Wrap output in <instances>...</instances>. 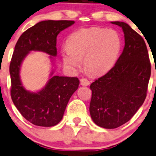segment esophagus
Segmentation results:
<instances>
[{
    "instance_id": "1",
    "label": "esophagus",
    "mask_w": 156,
    "mask_h": 156,
    "mask_svg": "<svg viewBox=\"0 0 156 156\" xmlns=\"http://www.w3.org/2000/svg\"><path fill=\"white\" fill-rule=\"evenodd\" d=\"M80 81H81V84L83 86H87L90 84V81L86 78H82L80 80Z\"/></svg>"
}]
</instances>
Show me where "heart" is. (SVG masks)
<instances>
[{
    "instance_id": "heart-1",
    "label": "heart",
    "mask_w": 156,
    "mask_h": 156,
    "mask_svg": "<svg viewBox=\"0 0 156 156\" xmlns=\"http://www.w3.org/2000/svg\"><path fill=\"white\" fill-rule=\"evenodd\" d=\"M62 50L66 66L71 69L84 66L89 73L100 75L106 73L117 62L122 49V38L116 30L103 28L82 29L72 33Z\"/></svg>"
}]
</instances>
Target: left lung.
Returning <instances> with one entry per match:
<instances>
[{"label":"left lung","instance_id":"8db88e82","mask_svg":"<svg viewBox=\"0 0 156 156\" xmlns=\"http://www.w3.org/2000/svg\"><path fill=\"white\" fill-rule=\"evenodd\" d=\"M125 48L106 74L90 84V113L98 126L113 129L128 122L144 103L151 75V64L144 38L123 22Z\"/></svg>","mask_w":156,"mask_h":156}]
</instances>
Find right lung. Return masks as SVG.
Masks as SVG:
<instances>
[{"mask_svg": "<svg viewBox=\"0 0 156 156\" xmlns=\"http://www.w3.org/2000/svg\"><path fill=\"white\" fill-rule=\"evenodd\" d=\"M74 23L71 20L40 22L24 31L16 44L10 64L11 98L22 115L37 126L52 127L62 120L69 99L78 89L79 80L54 75L41 90L31 93L23 87L20 81V66L32 50L56 56L58 34Z\"/></svg>", "mask_w": 156, "mask_h": 156, "instance_id": "right-lung-1", "label": "right lung"}]
</instances>
